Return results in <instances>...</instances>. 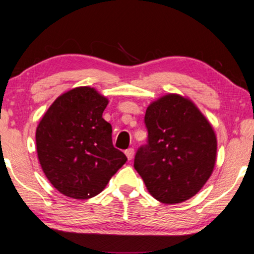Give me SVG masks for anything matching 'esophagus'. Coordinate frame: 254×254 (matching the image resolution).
Segmentation results:
<instances>
[{
  "label": "esophagus",
  "instance_id": "esophagus-1",
  "mask_svg": "<svg viewBox=\"0 0 254 254\" xmlns=\"http://www.w3.org/2000/svg\"><path fill=\"white\" fill-rule=\"evenodd\" d=\"M126 154L128 160H131V159L133 158V156H134V149L133 148H128L126 150Z\"/></svg>",
  "mask_w": 254,
  "mask_h": 254
}]
</instances>
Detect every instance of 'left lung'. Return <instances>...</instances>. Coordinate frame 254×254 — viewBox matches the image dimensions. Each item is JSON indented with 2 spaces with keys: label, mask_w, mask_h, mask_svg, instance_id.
<instances>
[{
  "label": "left lung",
  "mask_w": 254,
  "mask_h": 254,
  "mask_svg": "<svg viewBox=\"0 0 254 254\" xmlns=\"http://www.w3.org/2000/svg\"><path fill=\"white\" fill-rule=\"evenodd\" d=\"M147 143L134 168L154 198L176 204L200 190L212 175L217 142L212 126L187 98L169 94L147 109Z\"/></svg>",
  "instance_id": "obj_1"
}]
</instances>
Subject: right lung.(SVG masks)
Masks as SVG:
<instances>
[{
    "mask_svg": "<svg viewBox=\"0 0 254 254\" xmlns=\"http://www.w3.org/2000/svg\"><path fill=\"white\" fill-rule=\"evenodd\" d=\"M107 98L84 86L56 100L37 127V152L53 186L75 199L96 196L127 162L102 118Z\"/></svg>",
    "mask_w": 254,
    "mask_h": 254,
    "instance_id": "1",
    "label": "right lung"
}]
</instances>
